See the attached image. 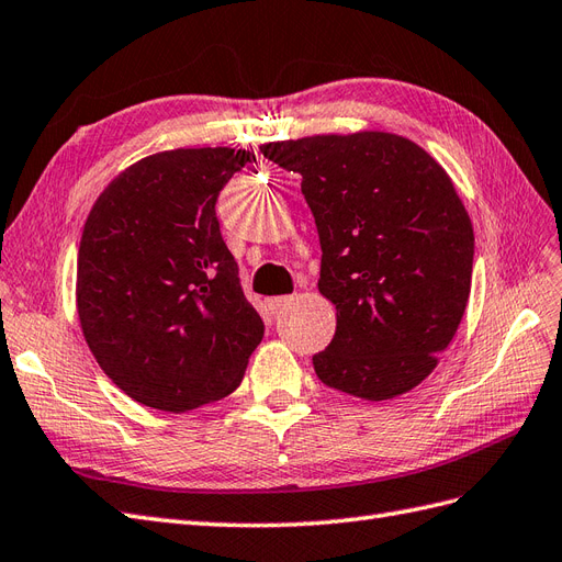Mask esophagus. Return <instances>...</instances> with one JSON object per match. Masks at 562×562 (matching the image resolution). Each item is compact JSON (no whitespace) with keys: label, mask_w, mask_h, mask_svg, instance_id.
Masks as SVG:
<instances>
[{"label":"esophagus","mask_w":562,"mask_h":562,"mask_svg":"<svg viewBox=\"0 0 562 562\" xmlns=\"http://www.w3.org/2000/svg\"><path fill=\"white\" fill-rule=\"evenodd\" d=\"M290 304H292V296H272V299H268V306H270L272 313H278L284 306H290Z\"/></svg>","instance_id":"obj_1"}]
</instances>
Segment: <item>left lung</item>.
<instances>
[{"label": "left lung", "mask_w": 562, "mask_h": 562, "mask_svg": "<svg viewBox=\"0 0 562 562\" xmlns=\"http://www.w3.org/2000/svg\"><path fill=\"white\" fill-rule=\"evenodd\" d=\"M263 156L299 172L318 227V290L337 308L315 375L366 401L411 392L463 318L474 235L451 178L392 133L268 142Z\"/></svg>", "instance_id": "1"}]
</instances>
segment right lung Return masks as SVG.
I'll use <instances>...</instances> for the list:
<instances>
[{"mask_svg":"<svg viewBox=\"0 0 562 562\" xmlns=\"http://www.w3.org/2000/svg\"><path fill=\"white\" fill-rule=\"evenodd\" d=\"M247 149L151 154L99 194L78 249L85 341L137 404L184 413L233 394L263 321L239 286L215 201Z\"/></svg>","mask_w":562,"mask_h":562,"instance_id":"right-lung-1","label":"right lung"}]
</instances>
